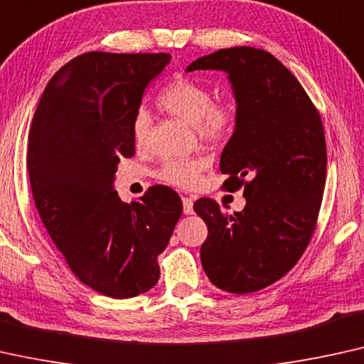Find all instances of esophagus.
Segmentation results:
<instances>
[{"label": "esophagus", "mask_w": 364, "mask_h": 364, "mask_svg": "<svg viewBox=\"0 0 364 364\" xmlns=\"http://www.w3.org/2000/svg\"><path fill=\"white\" fill-rule=\"evenodd\" d=\"M193 199L191 198H183V213L184 214H193L194 211H193Z\"/></svg>", "instance_id": "1"}]
</instances>
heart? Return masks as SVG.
<instances>
[{
  "mask_svg": "<svg viewBox=\"0 0 364 364\" xmlns=\"http://www.w3.org/2000/svg\"><path fill=\"white\" fill-rule=\"evenodd\" d=\"M158 105L168 114L194 127L198 136L208 145H219L231 133L234 127V112L228 104L213 102V94L199 82L178 77L161 92ZM151 117L145 109L133 115L130 133L136 148H145L150 138ZM206 168L203 158H176L161 165L160 180L181 188H191L199 181Z\"/></svg>",
  "mask_w": 364,
  "mask_h": 364,
  "instance_id": "1",
  "label": "heart"
}]
</instances>
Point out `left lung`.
I'll use <instances>...</instances> for the list:
<instances>
[{"label":"left lung","instance_id":"left-lung-1","mask_svg":"<svg viewBox=\"0 0 364 364\" xmlns=\"http://www.w3.org/2000/svg\"><path fill=\"white\" fill-rule=\"evenodd\" d=\"M223 70L235 99V125L219 168L226 189L244 186L242 211L224 214L213 199L194 203L208 226L201 264L224 291L250 294L296 264L315 231L326 180L320 114L304 87L267 50L240 46L191 63Z\"/></svg>","mask_w":364,"mask_h":364}]
</instances>
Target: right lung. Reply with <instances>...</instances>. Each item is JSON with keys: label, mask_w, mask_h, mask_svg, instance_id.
<instances>
[{"label": "right lung", "mask_w": 364, "mask_h": 364, "mask_svg": "<svg viewBox=\"0 0 364 364\" xmlns=\"http://www.w3.org/2000/svg\"><path fill=\"white\" fill-rule=\"evenodd\" d=\"M171 55L87 53L46 85L28 138L33 198L46 229L82 284L112 299L145 294L183 213L153 186L140 201L114 191L120 158L135 155L132 120Z\"/></svg>", "instance_id": "1"}]
</instances>
